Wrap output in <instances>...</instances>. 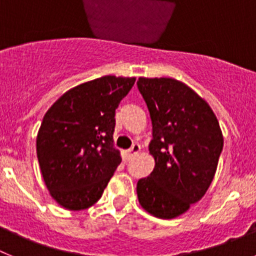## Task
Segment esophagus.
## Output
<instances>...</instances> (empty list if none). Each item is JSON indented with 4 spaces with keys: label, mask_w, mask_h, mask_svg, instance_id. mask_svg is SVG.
<instances>
[{
    "label": "esophagus",
    "mask_w": 256,
    "mask_h": 256,
    "mask_svg": "<svg viewBox=\"0 0 256 256\" xmlns=\"http://www.w3.org/2000/svg\"><path fill=\"white\" fill-rule=\"evenodd\" d=\"M140 151H141V146H140L138 144H133L132 148H130V150L126 151V156H128V158H133V156L137 155V154H138Z\"/></svg>",
    "instance_id": "1"
}]
</instances>
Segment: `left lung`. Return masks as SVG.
<instances>
[{
    "instance_id": "1",
    "label": "left lung",
    "mask_w": 256,
    "mask_h": 256,
    "mask_svg": "<svg viewBox=\"0 0 256 256\" xmlns=\"http://www.w3.org/2000/svg\"><path fill=\"white\" fill-rule=\"evenodd\" d=\"M137 86L152 122L148 150L155 160L150 177L137 182L138 202L156 218H177L212 184L222 130L209 104L180 80L140 76Z\"/></svg>"
}]
</instances>
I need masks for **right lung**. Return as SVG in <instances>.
<instances>
[{
    "mask_svg": "<svg viewBox=\"0 0 256 256\" xmlns=\"http://www.w3.org/2000/svg\"><path fill=\"white\" fill-rule=\"evenodd\" d=\"M136 78L105 76L73 87L47 110L37 158L50 195L64 209L91 208L122 162L114 148L115 110Z\"/></svg>",
    "mask_w": 256,
    "mask_h": 256,
    "instance_id": "add662e5",
    "label": "right lung"
}]
</instances>
